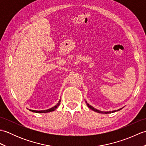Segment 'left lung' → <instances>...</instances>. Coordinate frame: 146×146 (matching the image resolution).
I'll return each instance as SVG.
<instances>
[{
	"label": "left lung",
	"mask_w": 146,
	"mask_h": 146,
	"mask_svg": "<svg viewBox=\"0 0 146 146\" xmlns=\"http://www.w3.org/2000/svg\"><path fill=\"white\" fill-rule=\"evenodd\" d=\"M85 102H86V105H87V106L88 107V108H90V109H91V110H92L93 111H96V112H97V113H110L115 112L116 111H119L120 110L122 109V108H120V109H118L117 110L109 111H100V110H99L96 109L95 108H94V107H93L92 106H91L90 105H89V104H88V103H87V102H86V101H85Z\"/></svg>",
	"instance_id": "obj_1"
}]
</instances>
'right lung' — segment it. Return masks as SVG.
Here are the masks:
<instances>
[{
	"label": "right lung",
	"instance_id": "right-lung-1",
	"mask_svg": "<svg viewBox=\"0 0 146 146\" xmlns=\"http://www.w3.org/2000/svg\"><path fill=\"white\" fill-rule=\"evenodd\" d=\"M60 102H61V100H59L58 103L55 106L52 107L51 108H49V109H47V110H35L29 109V110L33 111V112H36V113H48V112H51V111H52L55 110L59 107V105H60Z\"/></svg>",
	"mask_w": 146,
	"mask_h": 146
}]
</instances>
